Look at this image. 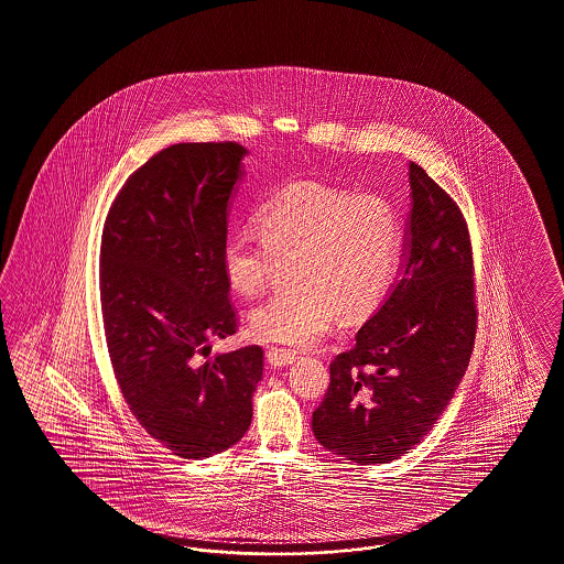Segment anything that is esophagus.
Listing matches in <instances>:
<instances>
[{"label": "esophagus", "instance_id": "esophagus-1", "mask_svg": "<svg viewBox=\"0 0 564 564\" xmlns=\"http://www.w3.org/2000/svg\"><path fill=\"white\" fill-rule=\"evenodd\" d=\"M293 359V352H290V350H281V348H269L267 350V361H269V365L271 367H288V365H292Z\"/></svg>", "mask_w": 564, "mask_h": 564}]
</instances>
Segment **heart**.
Segmentation results:
<instances>
[{
  "label": "heart",
  "instance_id": "1",
  "mask_svg": "<svg viewBox=\"0 0 564 564\" xmlns=\"http://www.w3.org/2000/svg\"><path fill=\"white\" fill-rule=\"evenodd\" d=\"M253 225L260 239L230 235L223 246L228 288L253 297L288 262L292 285L251 311L249 332L260 341L313 346L336 315L344 323L373 315L399 271L403 223L380 195L293 182L258 209Z\"/></svg>",
  "mask_w": 564,
  "mask_h": 564
}]
</instances>
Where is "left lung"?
Segmentation results:
<instances>
[{
    "label": "left lung",
    "instance_id": "8db88e82",
    "mask_svg": "<svg viewBox=\"0 0 564 564\" xmlns=\"http://www.w3.org/2000/svg\"><path fill=\"white\" fill-rule=\"evenodd\" d=\"M411 212L403 262L382 306L338 355L316 441L361 466L413 449L449 405L476 338L473 243L457 203L409 163Z\"/></svg>",
    "mask_w": 564,
    "mask_h": 564
}]
</instances>
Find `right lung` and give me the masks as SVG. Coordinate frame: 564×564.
I'll list each match as a JSON object with an SVG mask.
<instances>
[{
    "instance_id": "add662e5",
    "label": "right lung",
    "mask_w": 564,
    "mask_h": 564,
    "mask_svg": "<svg viewBox=\"0 0 564 564\" xmlns=\"http://www.w3.org/2000/svg\"><path fill=\"white\" fill-rule=\"evenodd\" d=\"M237 142H182L121 186L102 228L100 308L115 380L138 424L184 459L232 447L251 424L260 346L216 355L237 332L223 271L241 181Z\"/></svg>"
}]
</instances>
